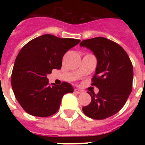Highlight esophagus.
I'll return each instance as SVG.
<instances>
[{
	"label": "esophagus",
	"mask_w": 145,
	"mask_h": 145,
	"mask_svg": "<svg viewBox=\"0 0 145 145\" xmlns=\"http://www.w3.org/2000/svg\"><path fill=\"white\" fill-rule=\"evenodd\" d=\"M74 93H77V94H80V93H83V91L80 90V89H74Z\"/></svg>",
	"instance_id": "esophagus-1"
}]
</instances>
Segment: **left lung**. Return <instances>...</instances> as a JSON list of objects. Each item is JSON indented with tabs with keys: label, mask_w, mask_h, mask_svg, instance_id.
<instances>
[{
	"label": "left lung",
	"mask_w": 145,
	"mask_h": 145,
	"mask_svg": "<svg viewBox=\"0 0 145 145\" xmlns=\"http://www.w3.org/2000/svg\"><path fill=\"white\" fill-rule=\"evenodd\" d=\"M80 45L90 49L96 56L98 63L91 85L99 89L97 94L89 93L91 102L82 110L90 118L106 119L120 111L130 95L133 64L121 46L105 37L84 40Z\"/></svg>",
	"instance_id": "1"
}]
</instances>
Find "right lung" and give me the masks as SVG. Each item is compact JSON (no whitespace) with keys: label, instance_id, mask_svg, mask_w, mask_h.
Instances as JSON below:
<instances>
[{"label":"right lung","instance_id":"1","mask_svg":"<svg viewBox=\"0 0 145 145\" xmlns=\"http://www.w3.org/2000/svg\"><path fill=\"white\" fill-rule=\"evenodd\" d=\"M80 41L44 35L21 49L13 66L11 85L16 99L25 112L36 117H50L59 110L63 95L74 92L67 82L60 86H49L46 75L52 69L61 68L64 55Z\"/></svg>","mask_w":145,"mask_h":145}]
</instances>
